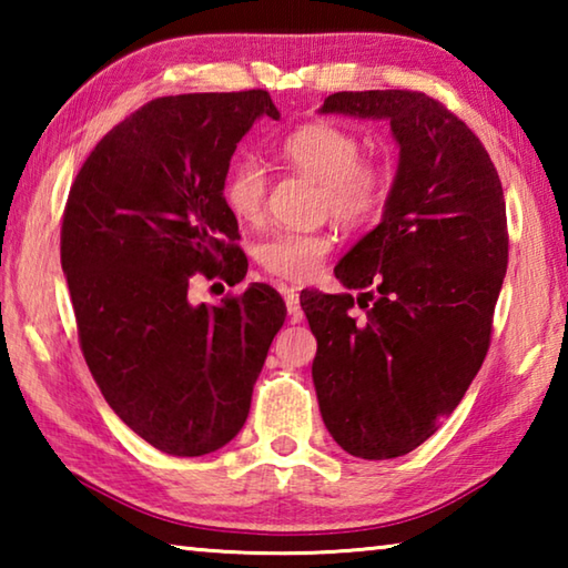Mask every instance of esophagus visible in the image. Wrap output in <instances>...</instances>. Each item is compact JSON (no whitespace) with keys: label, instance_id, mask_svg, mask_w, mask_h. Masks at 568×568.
<instances>
[{"label":"esophagus","instance_id":"34e87169","mask_svg":"<svg viewBox=\"0 0 568 568\" xmlns=\"http://www.w3.org/2000/svg\"><path fill=\"white\" fill-rule=\"evenodd\" d=\"M283 295H285L287 315H291L293 321H301V318H303V307H301V293H297L295 287H285Z\"/></svg>","mask_w":568,"mask_h":568}]
</instances>
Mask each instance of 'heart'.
<instances>
[{
    "instance_id": "1",
    "label": "heart",
    "mask_w": 568,
    "mask_h": 568,
    "mask_svg": "<svg viewBox=\"0 0 568 568\" xmlns=\"http://www.w3.org/2000/svg\"><path fill=\"white\" fill-rule=\"evenodd\" d=\"M281 155L295 170L321 182V210L341 225L358 227L376 217L390 192V168L363 155V142L348 128L311 122L287 134ZM267 175L255 155H240L225 172L223 197L237 220L263 215ZM333 250L325 230H277L257 247V261L283 281H311Z\"/></svg>"
}]
</instances>
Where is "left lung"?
Masks as SVG:
<instances>
[{"instance_id":"8db88e82","label":"left lung","mask_w":568,"mask_h":568,"mask_svg":"<svg viewBox=\"0 0 568 568\" xmlns=\"http://www.w3.org/2000/svg\"><path fill=\"white\" fill-rule=\"evenodd\" d=\"M321 112L388 120L400 145L383 220L335 265L365 293L301 295L325 428L351 456L396 458L436 434L491 345L508 265L504 190L484 142L428 94L335 92Z\"/></svg>"}]
</instances>
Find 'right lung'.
Here are the masks:
<instances>
[{
  "mask_svg": "<svg viewBox=\"0 0 568 568\" xmlns=\"http://www.w3.org/2000/svg\"><path fill=\"white\" fill-rule=\"evenodd\" d=\"M265 90L197 92L142 104L77 172L62 217V271L80 348L104 400L170 456H205L243 428L267 348L283 328L275 287L192 305V275L247 273L223 197L230 158Z\"/></svg>",
  "mask_w": 568,
  "mask_h": 568,
  "instance_id": "1",
  "label": "right lung"
}]
</instances>
